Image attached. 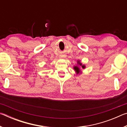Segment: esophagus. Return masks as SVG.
Wrapping results in <instances>:
<instances>
[{"instance_id":"esophagus-1","label":"esophagus","mask_w":127,"mask_h":127,"mask_svg":"<svg viewBox=\"0 0 127 127\" xmlns=\"http://www.w3.org/2000/svg\"><path fill=\"white\" fill-rule=\"evenodd\" d=\"M61 57H64V55H61Z\"/></svg>"}]
</instances>
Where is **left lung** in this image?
<instances>
[{"label":"left lung","instance_id":"8db88e82","mask_svg":"<svg viewBox=\"0 0 127 127\" xmlns=\"http://www.w3.org/2000/svg\"><path fill=\"white\" fill-rule=\"evenodd\" d=\"M78 64H79V65H81V66H82V68L83 69H84V68H85V66L84 65H82V64L80 63V62H79V61L78 62ZM74 69L75 70H76V71L77 72V73H78V74L79 73V72H80V71H79V68L77 66H74Z\"/></svg>","mask_w":127,"mask_h":127}]
</instances>
